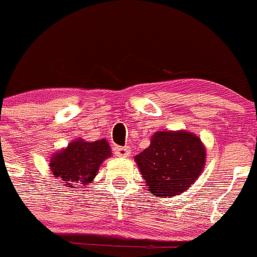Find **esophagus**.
<instances>
[{
    "mask_svg": "<svg viewBox=\"0 0 257 257\" xmlns=\"http://www.w3.org/2000/svg\"><path fill=\"white\" fill-rule=\"evenodd\" d=\"M114 153L117 156V157H129V156H131V148H129L128 146H125V147L115 146Z\"/></svg>",
    "mask_w": 257,
    "mask_h": 257,
    "instance_id": "obj_1",
    "label": "esophagus"
}]
</instances>
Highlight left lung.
Instances as JSON below:
<instances>
[{"instance_id":"8db88e82","label":"left lung","mask_w":257,"mask_h":257,"mask_svg":"<svg viewBox=\"0 0 257 257\" xmlns=\"http://www.w3.org/2000/svg\"><path fill=\"white\" fill-rule=\"evenodd\" d=\"M143 179L155 195L175 196L190 188L204 167L205 150L189 132H157L136 156Z\"/></svg>"}]
</instances>
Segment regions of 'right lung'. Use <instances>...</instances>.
<instances>
[{
    "label": "right lung",
    "instance_id": "right-lung-1",
    "mask_svg": "<svg viewBox=\"0 0 257 257\" xmlns=\"http://www.w3.org/2000/svg\"><path fill=\"white\" fill-rule=\"evenodd\" d=\"M111 155L106 141L86 142L78 140L69 143L50 161V170L62 180V185H87L95 177L100 165Z\"/></svg>",
    "mask_w": 257,
    "mask_h": 257
}]
</instances>
